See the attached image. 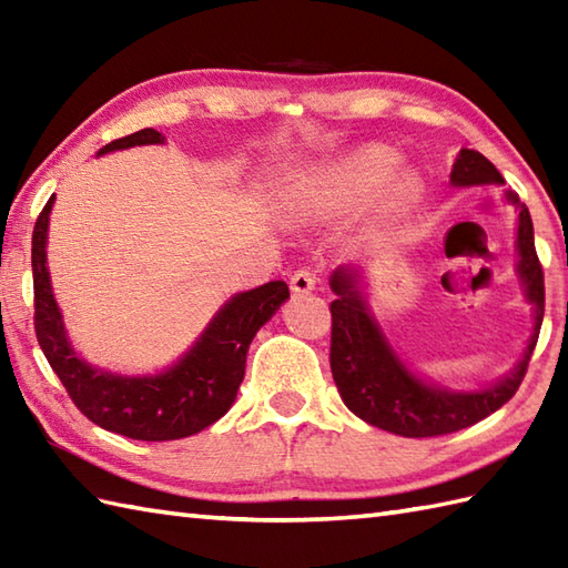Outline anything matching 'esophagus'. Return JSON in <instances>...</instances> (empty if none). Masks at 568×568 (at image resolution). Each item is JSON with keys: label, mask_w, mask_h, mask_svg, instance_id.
<instances>
[{"label": "esophagus", "mask_w": 568, "mask_h": 568, "mask_svg": "<svg viewBox=\"0 0 568 568\" xmlns=\"http://www.w3.org/2000/svg\"><path fill=\"white\" fill-rule=\"evenodd\" d=\"M315 285H317V277H315V273L307 271V268H300L291 275V291L295 295L312 293V291H315Z\"/></svg>", "instance_id": "1"}]
</instances>
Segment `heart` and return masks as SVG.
<instances>
[{
  "instance_id": "1",
  "label": "heart",
  "mask_w": 568,
  "mask_h": 568,
  "mask_svg": "<svg viewBox=\"0 0 568 568\" xmlns=\"http://www.w3.org/2000/svg\"><path fill=\"white\" fill-rule=\"evenodd\" d=\"M395 159L388 149L366 146L348 155L336 171L332 173L327 187H324L322 210L339 212L344 207L368 197L373 190H378V204L385 212H400L409 207L419 195V180L409 171H395L389 176ZM387 174L389 178L385 179Z\"/></svg>"
}]
</instances>
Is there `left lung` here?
Here are the masks:
<instances>
[{
	"instance_id": "8db88e82",
	"label": "left lung",
	"mask_w": 568,
	"mask_h": 568,
	"mask_svg": "<svg viewBox=\"0 0 568 568\" xmlns=\"http://www.w3.org/2000/svg\"><path fill=\"white\" fill-rule=\"evenodd\" d=\"M505 180L484 153L462 149L452 168V185H503ZM505 200L515 204L517 216V277L525 287V300L535 310V327L523 358L513 371L480 390H452L446 385L422 378L397 356L385 339L378 320L361 293L364 268L339 265L329 277L336 300L332 310V376L344 405L373 427L400 437H439L476 425L496 413L520 388L525 371L537 346L545 320V273L535 251L532 216L513 190Z\"/></svg>"
}]
</instances>
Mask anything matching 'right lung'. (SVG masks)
Segmentation results:
<instances>
[{"label":"right lung","instance_id":"add662e5","mask_svg":"<svg viewBox=\"0 0 568 568\" xmlns=\"http://www.w3.org/2000/svg\"><path fill=\"white\" fill-rule=\"evenodd\" d=\"M163 141L165 136L161 131L141 129L136 134L106 143L98 155ZM53 202L55 195L45 202L33 226V324L36 339L55 376L65 385L72 403L102 429L141 442L183 439L214 425L236 400L253 336L291 297L287 285L283 281H271L226 300L197 336V342L178 358V364L161 373L122 376V373L98 368L80 358L72 348L63 315L53 297L45 261Z\"/></svg>","mask_w":568,"mask_h":568}]
</instances>
